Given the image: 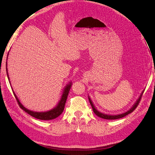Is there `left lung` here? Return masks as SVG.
<instances>
[{
  "mask_svg": "<svg viewBox=\"0 0 155 155\" xmlns=\"http://www.w3.org/2000/svg\"><path fill=\"white\" fill-rule=\"evenodd\" d=\"M143 93H141V96H140V98H139V99L137 101V102H136L135 104L133 105V107L131 108L129 111H127L126 113H124V114H120V115H106V114H102V113L99 112L97 111V109L95 108V107L94 106V104L92 103V102H91V101L90 100V98H89V101H90V103L91 104V107H92V109L94 111V113L96 115H98V117H101V118H103V119H106V120H116V119H120V118H122V117L126 116V115H128L129 114H130V113H132L134 110L137 108V107L138 106V104H140V101L141 99V97H142V95H143Z\"/></svg>",
  "mask_w": 155,
  "mask_h": 155,
  "instance_id": "obj_1",
  "label": "left lung"
}]
</instances>
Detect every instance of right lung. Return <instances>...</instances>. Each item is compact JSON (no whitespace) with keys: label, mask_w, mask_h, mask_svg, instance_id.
<instances>
[{"label":"right lung","mask_w":155,"mask_h":155,"mask_svg":"<svg viewBox=\"0 0 155 155\" xmlns=\"http://www.w3.org/2000/svg\"><path fill=\"white\" fill-rule=\"evenodd\" d=\"M6 70H7V77H8V78H9L8 73H7V68H6ZM71 85L72 84L70 83V85H67L66 87L65 88L64 93H63V95L61 96V100H60L59 104H57V106L55 107V108L51 110V111H48L46 112H34L32 111H30V110H28L27 109H26L25 107H23L22 104L20 103V102L19 101V100L18 99L16 95H15L14 91H13V93H14L15 98V99H16V101L18 102V104H19L20 108L24 110L25 112H27L28 114H29L32 117H35V118L39 119V120H53L54 118H56V117L59 116V115L62 114V112L64 111L65 102H66L68 94H69L70 90V88H71Z\"/></svg>","instance_id":"right-lung-1"}]
</instances>
